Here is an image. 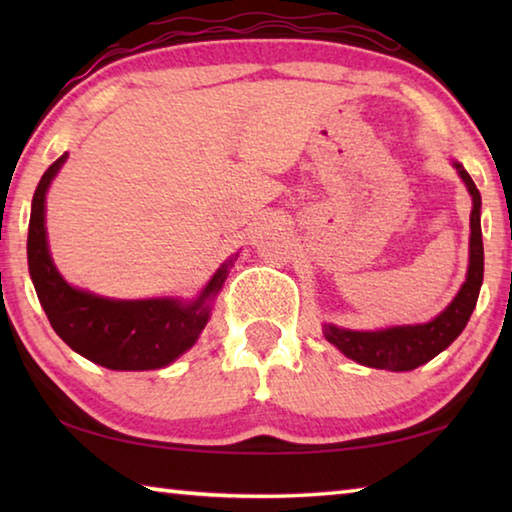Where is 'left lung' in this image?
<instances>
[{"label": "left lung", "instance_id": "8db88e82", "mask_svg": "<svg viewBox=\"0 0 512 512\" xmlns=\"http://www.w3.org/2000/svg\"><path fill=\"white\" fill-rule=\"evenodd\" d=\"M454 169L472 196L470 214V266L463 287L454 300L429 323L420 325H393L384 329H348L332 323L323 325L325 339L336 345L345 357L368 368L406 372L431 361L436 354L447 350L458 334L463 332L467 320L479 300L483 284V239H481V194L470 173L461 162Z\"/></svg>", "mask_w": 512, "mask_h": 512}]
</instances>
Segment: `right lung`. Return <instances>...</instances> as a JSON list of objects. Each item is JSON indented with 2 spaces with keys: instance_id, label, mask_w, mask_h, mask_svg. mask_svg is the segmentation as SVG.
<instances>
[{
  "instance_id": "obj_1",
  "label": "right lung",
  "mask_w": 512,
  "mask_h": 512,
  "mask_svg": "<svg viewBox=\"0 0 512 512\" xmlns=\"http://www.w3.org/2000/svg\"><path fill=\"white\" fill-rule=\"evenodd\" d=\"M65 160L67 153L42 173L33 194L27 239L29 273L51 327L74 352L103 368L158 370L169 366L198 341L210 320L214 298L239 253L225 259L192 300H117L72 287L51 259L45 228L49 185Z\"/></svg>"
}]
</instances>
